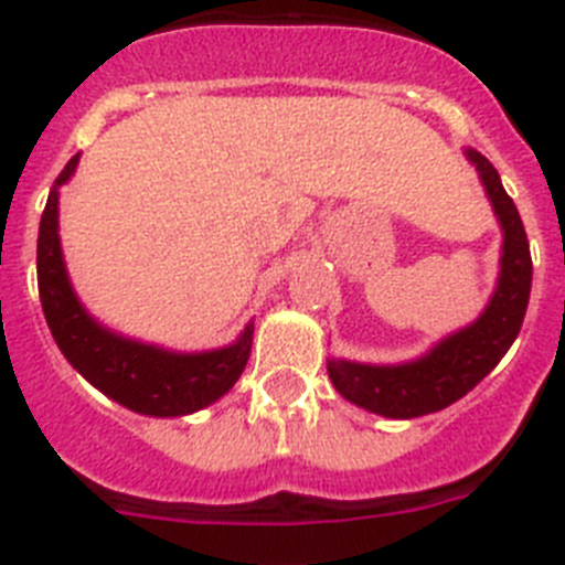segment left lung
Returning <instances> with one entry per match:
<instances>
[{"label": "left lung", "instance_id": "obj_1", "mask_svg": "<svg viewBox=\"0 0 565 565\" xmlns=\"http://www.w3.org/2000/svg\"><path fill=\"white\" fill-rule=\"evenodd\" d=\"M487 198L503 228L498 288L472 326L441 339L430 353L404 364H359L328 359V376L348 402L387 418H418L467 396L512 348L526 317L532 291V254L521 214L501 183V174L476 149H467Z\"/></svg>", "mask_w": 565, "mask_h": 565}]
</instances>
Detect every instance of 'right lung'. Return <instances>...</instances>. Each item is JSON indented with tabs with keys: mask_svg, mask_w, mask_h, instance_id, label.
<instances>
[{
	"mask_svg": "<svg viewBox=\"0 0 565 565\" xmlns=\"http://www.w3.org/2000/svg\"><path fill=\"white\" fill-rule=\"evenodd\" d=\"M76 163L78 154H73L56 178V186L50 192L42 223H39L36 246L39 297H42L44 319L58 351L89 384H96L104 396L135 413L172 418L209 407L232 391L246 367L254 326H246V331L228 348L206 353L163 351V348L118 337L98 326L96 319L84 311L76 291L70 286L62 243H58L56 189L70 181V174L76 172Z\"/></svg>",
	"mask_w": 565,
	"mask_h": 565,
	"instance_id": "obj_1",
	"label": "right lung"
}]
</instances>
